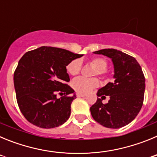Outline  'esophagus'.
<instances>
[{"mask_svg":"<svg viewBox=\"0 0 157 157\" xmlns=\"http://www.w3.org/2000/svg\"><path fill=\"white\" fill-rule=\"evenodd\" d=\"M76 96H77V98H84V97H86V94L77 93V94H76Z\"/></svg>","mask_w":157,"mask_h":157,"instance_id":"34e87169","label":"esophagus"}]
</instances>
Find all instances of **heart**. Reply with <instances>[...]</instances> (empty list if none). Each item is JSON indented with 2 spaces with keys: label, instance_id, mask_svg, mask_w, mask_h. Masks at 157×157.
I'll use <instances>...</instances> for the list:
<instances>
[{
  "label": "heart",
  "instance_id": "obj_1",
  "mask_svg": "<svg viewBox=\"0 0 157 157\" xmlns=\"http://www.w3.org/2000/svg\"><path fill=\"white\" fill-rule=\"evenodd\" d=\"M90 63L96 67L94 71V75L104 76L107 73L106 68L108 67V62L105 59L101 57H95L91 59ZM82 63L78 59H75L71 61L67 66V71L71 75H77L81 71ZM100 85L99 80L97 78H86L83 77H78L75 78L71 82V86L75 90L80 94H86L90 92L94 89L97 88Z\"/></svg>",
  "mask_w": 157,
  "mask_h": 157
}]
</instances>
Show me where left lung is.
I'll list each match as a JSON object with an SVG mask.
<instances>
[{"label":"left lung","mask_w":157,"mask_h":157,"mask_svg":"<svg viewBox=\"0 0 157 157\" xmlns=\"http://www.w3.org/2000/svg\"><path fill=\"white\" fill-rule=\"evenodd\" d=\"M112 59L114 66L113 82H109L98 91L97 102L90 107L95 121L108 128L118 129L135 119L144 101L145 79L141 66L135 58L114 48L94 52ZM105 95L110 99L107 104L102 100Z\"/></svg>","instance_id":"obj_1"}]
</instances>
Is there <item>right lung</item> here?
Here are the masks:
<instances>
[{"instance_id":"1","label":"right lung","mask_w":157,"mask_h":157,"mask_svg":"<svg viewBox=\"0 0 157 157\" xmlns=\"http://www.w3.org/2000/svg\"><path fill=\"white\" fill-rule=\"evenodd\" d=\"M82 56L63 48L41 46L27 52L19 59L14 86L19 109L30 123L48 129L68 120L76 96L67 84L70 78L66 67ZM57 93L63 97L57 98Z\"/></svg>"}]
</instances>
